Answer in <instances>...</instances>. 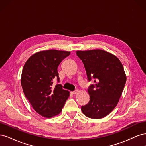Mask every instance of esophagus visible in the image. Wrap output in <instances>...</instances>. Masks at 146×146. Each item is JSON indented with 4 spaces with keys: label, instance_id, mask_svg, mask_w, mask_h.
Listing matches in <instances>:
<instances>
[{
    "label": "esophagus",
    "instance_id": "obj_1",
    "mask_svg": "<svg viewBox=\"0 0 146 146\" xmlns=\"http://www.w3.org/2000/svg\"><path fill=\"white\" fill-rule=\"evenodd\" d=\"M78 90H75L74 91H72V94H76L78 93Z\"/></svg>",
    "mask_w": 146,
    "mask_h": 146
}]
</instances>
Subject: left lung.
Returning <instances> with one entry per match:
<instances>
[{"label":"left lung","mask_w":146,"mask_h":146,"mask_svg":"<svg viewBox=\"0 0 146 146\" xmlns=\"http://www.w3.org/2000/svg\"><path fill=\"white\" fill-rule=\"evenodd\" d=\"M84 64L88 80L93 77L95 85L88 88L90 100L82 106V111L91 119L107 116L116 107L122 94L127 77L117 56L100 49L76 51Z\"/></svg>","instance_id":"1"}]
</instances>
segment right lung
Masks as SVG:
<instances>
[{
  "label": "right lung",
  "instance_id": "obj_1",
  "mask_svg": "<svg viewBox=\"0 0 146 146\" xmlns=\"http://www.w3.org/2000/svg\"><path fill=\"white\" fill-rule=\"evenodd\" d=\"M70 52L47 50L35 53L26 61L21 82L24 93L39 114L50 118L59 114L69 96L60 84L54 87L53 81L59 82L58 67Z\"/></svg>",
  "mask_w": 146,
  "mask_h": 146
}]
</instances>
